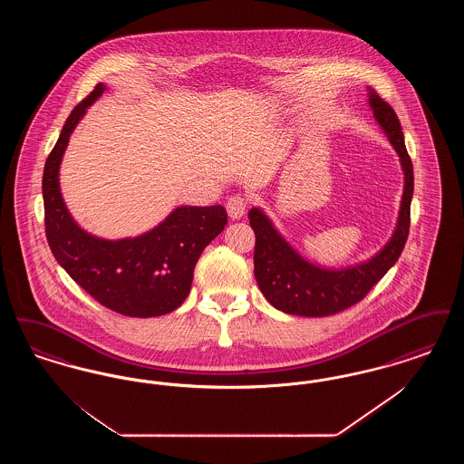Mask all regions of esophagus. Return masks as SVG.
Returning <instances> with one entry per match:
<instances>
[{
	"label": "esophagus",
	"mask_w": 464,
	"mask_h": 464,
	"mask_svg": "<svg viewBox=\"0 0 464 464\" xmlns=\"http://www.w3.org/2000/svg\"><path fill=\"white\" fill-rule=\"evenodd\" d=\"M226 210H227V216L231 219H242L245 216V210H246V201H245L242 195H235V197L227 199Z\"/></svg>",
	"instance_id": "34e87169"
}]
</instances>
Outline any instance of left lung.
Returning a JSON list of instances; mask_svg holds the SVG:
<instances>
[{"mask_svg": "<svg viewBox=\"0 0 464 464\" xmlns=\"http://www.w3.org/2000/svg\"><path fill=\"white\" fill-rule=\"evenodd\" d=\"M367 90L375 121L397 151L403 170V195L395 231L371 259L344 267H325L303 257L282 237L263 208H250L248 219L256 233L254 275L257 285L271 306L288 314L329 316L353 306L397 263L407 242L411 201L414 195L412 161L407 155L401 125L395 111L374 90Z\"/></svg>", "mask_w": 464, "mask_h": 464, "instance_id": "left-lung-1", "label": "left lung"}]
</instances>
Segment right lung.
Masks as SVG:
<instances>
[{"instance_id": "1", "label": "right lung", "mask_w": 464, "mask_h": 464, "mask_svg": "<svg viewBox=\"0 0 464 464\" xmlns=\"http://www.w3.org/2000/svg\"><path fill=\"white\" fill-rule=\"evenodd\" d=\"M99 83L63 127L44 170V231L50 250L67 275L102 306L125 316L151 318L179 308L193 284V269L227 222L222 205L176 207L153 229L120 240L85 231L67 210L59 170L69 137L104 93Z\"/></svg>"}]
</instances>
